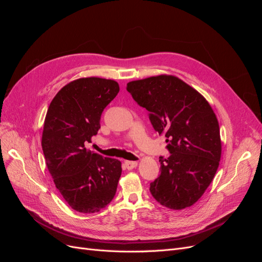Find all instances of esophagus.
I'll use <instances>...</instances> for the list:
<instances>
[{
  "mask_svg": "<svg viewBox=\"0 0 262 262\" xmlns=\"http://www.w3.org/2000/svg\"><path fill=\"white\" fill-rule=\"evenodd\" d=\"M124 165H125V168L128 170H131L133 168H136L138 166V162H132V161H125L124 162Z\"/></svg>",
  "mask_w": 262,
  "mask_h": 262,
  "instance_id": "1",
  "label": "esophagus"
}]
</instances>
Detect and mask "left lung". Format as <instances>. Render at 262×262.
Returning a JSON list of instances; mask_svg holds the SVG:
<instances>
[{"label":"left lung","instance_id":"obj_1","mask_svg":"<svg viewBox=\"0 0 262 262\" xmlns=\"http://www.w3.org/2000/svg\"><path fill=\"white\" fill-rule=\"evenodd\" d=\"M138 104L149 113L170 156L160 157L161 175L149 185L164 207H191L208 189L217 170L222 143L217 118L202 95L172 75L150 76L126 84Z\"/></svg>","mask_w":262,"mask_h":262}]
</instances>
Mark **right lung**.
<instances>
[{
	"mask_svg": "<svg viewBox=\"0 0 262 262\" xmlns=\"http://www.w3.org/2000/svg\"><path fill=\"white\" fill-rule=\"evenodd\" d=\"M118 93L114 80L78 78L62 87L47 112L41 139L47 167L63 199L77 212H99L116 194L121 162L94 153L86 144Z\"/></svg>",
	"mask_w": 262,
	"mask_h": 262,
	"instance_id": "1",
	"label": "right lung"
}]
</instances>
